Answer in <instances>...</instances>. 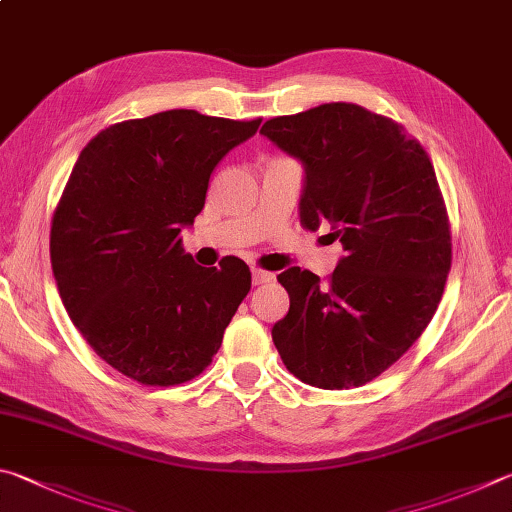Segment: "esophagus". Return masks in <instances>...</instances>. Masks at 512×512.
Instances as JSON below:
<instances>
[{
	"mask_svg": "<svg viewBox=\"0 0 512 512\" xmlns=\"http://www.w3.org/2000/svg\"><path fill=\"white\" fill-rule=\"evenodd\" d=\"M266 282H273V273L262 271V268H253V284L262 286Z\"/></svg>",
	"mask_w": 512,
	"mask_h": 512,
	"instance_id": "34e87169",
	"label": "esophagus"
}]
</instances>
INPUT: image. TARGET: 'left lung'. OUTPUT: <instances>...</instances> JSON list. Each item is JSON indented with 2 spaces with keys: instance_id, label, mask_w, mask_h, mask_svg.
<instances>
[{
  "instance_id": "1",
  "label": "left lung",
  "mask_w": 512,
  "mask_h": 512,
  "mask_svg": "<svg viewBox=\"0 0 512 512\" xmlns=\"http://www.w3.org/2000/svg\"><path fill=\"white\" fill-rule=\"evenodd\" d=\"M268 141L304 167L300 221L345 255L324 284L300 266L277 280L288 291L273 342L306 385H365L410 349L430 324L450 273L452 244L434 167L403 127L351 102L266 120Z\"/></svg>"
}]
</instances>
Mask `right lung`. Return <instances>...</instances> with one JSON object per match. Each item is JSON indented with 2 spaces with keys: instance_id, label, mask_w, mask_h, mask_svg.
Returning <instances> with one entry per match:
<instances>
[{
  "instance_id": "add662e5",
  "label": "right lung",
  "mask_w": 512,
  "mask_h": 512,
  "mask_svg": "<svg viewBox=\"0 0 512 512\" xmlns=\"http://www.w3.org/2000/svg\"><path fill=\"white\" fill-rule=\"evenodd\" d=\"M259 123L161 111L102 129L73 165L51 226L53 277L82 338L127 378L199 376L248 295L241 259L194 264L181 230L203 210L212 170Z\"/></svg>"
}]
</instances>
